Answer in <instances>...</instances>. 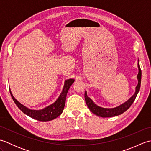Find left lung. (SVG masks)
<instances>
[{
	"label": "left lung",
	"mask_w": 151,
	"mask_h": 151,
	"mask_svg": "<svg viewBox=\"0 0 151 151\" xmlns=\"http://www.w3.org/2000/svg\"><path fill=\"white\" fill-rule=\"evenodd\" d=\"M137 66H138V69H139V72L137 76V81H138V84H137V85L136 87L135 93H134L127 101L124 102L123 104H121L117 107H115L114 108H104L99 106H97V104H95L94 103L93 101L90 98L88 97L87 92L86 91L85 92L84 97H85L86 103L87 104L89 109L90 110V111L92 112V113H93L94 114L97 115L99 117H111L117 116V115L122 114L130 107V106L132 104L134 100H135L137 93H138L140 89V86H141L142 70H141V69H140L139 60H138V63H137Z\"/></svg>",
	"instance_id": "left-lung-1"
}]
</instances>
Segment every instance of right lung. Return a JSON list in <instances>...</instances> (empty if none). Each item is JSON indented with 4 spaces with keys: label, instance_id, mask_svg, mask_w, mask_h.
I'll use <instances>...</instances> for the list:
<instances>
[{
    "label": "right lung",
    "instance_id": "obj_1",
    "mask_svg": "<svg viewBox=\"0 0 151 151\" xmlns=\"http://www.w3.org/2000/svg\"><path fill=\"white\" fill-rule=\"evenodd\" d=\"M74 82H75L74 79L66 80L65 81V84H64L63 90L61 93L60 97L55 101V102H54L53 104H50L49 106L43 108V110H30V109L24 106V105H22L16 100L15 97L13 96L10 89H9V92H10L12 97L15 104L24 114L37 121H49L56 119L63 112L65 104L67 92H68L69 89Z\"/></svg>",
    "mask_w": 151,
    "mask_h": 151
}]
</instances>
